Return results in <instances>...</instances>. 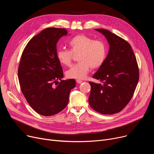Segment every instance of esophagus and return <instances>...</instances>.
<instances>
[{
	"mask_svg": "<svg viewBox=\"0 0 154 154\" xmlns=\"http://www.w3.org/2000/svg\"><path fill=\"white\" fill-rule=\"evenodd\" d=\"M76 82H77L78 84H82V83L83 82V81H82V80H77Z\"/></svg>",
	"mask_w": 154,
	"mask_h": 154,
	"instance_id": "obj_1",
	"label": "esophagus"
}]
</instances>
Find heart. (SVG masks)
Returning <instances> with one entry per match:
<instances>
[{"label": "heart", "instance_id": "obj_1", "mask_svg": "<svg viewBox=\"0 0 154 154\" xmlns=\"http://www.w3.org/2000/svg\"><path fill=\"white\" fill-rule=\"evenodd\" d=\"M68 45L70 50L59 49L56 52L59 62L70 66L74 54H79V63L72 66L67 72L69 78L84 79L91 68L97 69L103 63L107 55V47L102 40H94L85 35H77L70 38Z\"/></svg>", "mask_w": 154, "mask_h": 154}]
</instances>
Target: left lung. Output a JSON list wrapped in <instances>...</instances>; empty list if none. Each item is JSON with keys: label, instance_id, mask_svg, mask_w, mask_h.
I'll return each mask as SVG.
<instances>
[{"label": "left lung", "instance_id": "left-lung-1", "mask_svg": "<svg viewBox=\"0 0 154 154\" xmlns=\"http://www.w3.org/2000/svg\"><path fill=\"white\" fill-rule=\"evenodd\" d=\"M103 34L109 44L103 63L92 76L103 84L89 82L88 102L100 114L111 115L122 110L132 99L139 82L137 62L131 45L110 31L95 29Z\"/></svg>", "mask_w": 154, "mask_h": 154}]
</instances>
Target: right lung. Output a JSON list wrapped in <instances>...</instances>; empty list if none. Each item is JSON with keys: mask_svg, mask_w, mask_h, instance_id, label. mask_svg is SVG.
Wrapping results in <instances>:
<instances>
[{"mask_svg": "<svg viewBox=\"0 0 154 154\" xmlns=\"http://www.w3.org/2000/svg\"><path fill=\"white\" fill-rule=\"evenodd\" d=\"M67 34L65 29L47 28L30 40L21 57L18 69L21 91L30 107L44 116L58 114L66 107L75 87L74 79L61 80L63 70L56 56L57 43Z\"/></svg>", "mask_w": 154, "mask_h": 154, "instance_id": "right-lung-1", "label": "right lung"}]
</instances>
